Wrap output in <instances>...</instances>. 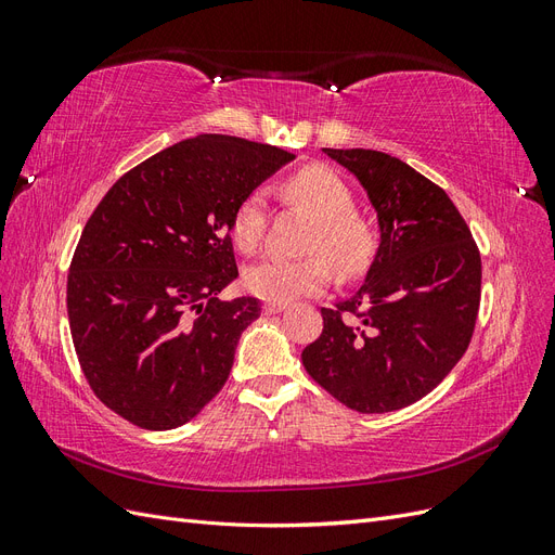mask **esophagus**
<instances>
[{"instance_id":"obj_1","label":"esophagus","mask_w":555,"mask_h":555,"mask_svg":"<svg viewBox=\"0 0 555 555\" xmlns=\"http://www.w3.org/2000/svg\"><path fill=\"white\" fill-rule=\"evenodd\" d=\"M282 310H287V304H275V300H268V304H263V314H278Z\"/></svg>"}]
</instances>
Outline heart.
Masks as SVG:
<instances>
[{
    "label": "heart",
    "instance_id": "heart-1",
    "mask_svg": "<svg viewBox=\"0 0 555 555\" xmlns=\"http://www.w3.org/2000/svg\"><path fill=\"white\" fill-rule=\"evenodd\" d=\"M282 196L296 210L312 217L306 249L300 259L268 257L245 271V287L266 300L287 304L292 298L324 289L333 267L343 278H354L373 261L377 233L373 222L354 210L349 184L328 166L310 164L282 184ZM268 204L263 192H249L231 217V236L245 255L263 245Z\"/></svg>",
    "mask_w": 555,
    "mask_h": 555
}]
</instances>
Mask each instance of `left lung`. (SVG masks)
Masks as SVG:
<instances>
[{"mask_svg": "<svg viewBox=\"0 0 555 555\" xmlns=\"http://www.w3.org/2000/svg\"><path fill=\"white\" fill-rule=\"evenodd\" d=\"M324 153L367 190L382 243L361 287L322 308L324 331L304 365L349 410L393 412L430 393L465 354L481 255L447 192L405 162L363 147Z\"/></svg>", "mask_w": 555, "mask_h": 555, "instance_id": "obj_1", "label": "left lung"}]
</instances>
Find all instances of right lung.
Instances as JSON below:
<instances>
[{"label": "right lung", "instance_id": "add662e5", "mask_svg": "<svg viewBox=\"0 0 555 555\" xmlns=\"http://www.w3.org/2000/svg\"><path fill=\"white\" fill-rule=\"evenodd\" d=\"M294 159L275 145L201 133L133 166L90 215L66 278L80 371L104 405L145 430L188 424L229 379L259 298H215L238 278L231 217Z\"/></svg>", "mask_w": 555, "mask_h": 555}]
</instances>
